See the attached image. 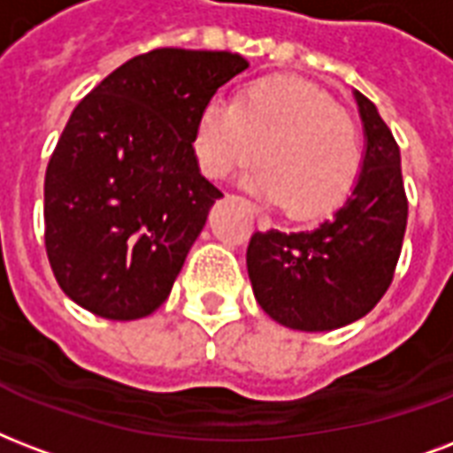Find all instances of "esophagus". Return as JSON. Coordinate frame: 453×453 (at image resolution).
<instances>
[{
    "label": "esophagus",
    "mask_w": 453,
    "mask_h": 453,
    "mask_svg": "<svg viewBox=\"0 0 453 453\" xmlns=\"http://www.w3.org/2000/svg\"><path fill=\"white\" fill-rule=\"evenodd\" d=\"M255 215H257V222H259V226H269V219H266V217L262 215V212H259L257 208H255Z\"/></svg>",
    "instance_id": "1"
}]
</instances>
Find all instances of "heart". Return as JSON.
<instances>
[{
	"label": "heart",
	"mask_w": 453,
	"mask_h": 453,
	"mask_svg": "<svg viewBox=\"0 0 453 453\" xmlns=\"http://www.w3.org/2000/svg\"><path fill=\"white\" fill-rule=\"evenodd\" d=\"M245 187L272 203H286L297 219L338 208L361 170V136L354 120L314 84L266 77L250 84L236 104L208 101L198 113L194 150L212 179L255 160Z\"/></svg>",
	"instance_id": "heart-1"
}]
</instances>
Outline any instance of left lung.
I'll use <instances>...</instances> for the list:
<instances>
[{
    "label": "left lung",
    "instance_id": "8db88e82",
    "mask_svg": "<svg viewBox=\"0 0 453 453\" xmlns=\"http://www.w3.org/2000/svg\"><path fill=\"white\" fill-rule=\"evenodd\" d=\"M354 99L366 149L345 203L314 229L257 231L248 245L255 300L286 328L352 324L376 307L395 276L409 215L402 157L378 108L361 92Z\"/></svg>",
    "mask_w": 453,
    "mask_h": 453
}]
</instances>
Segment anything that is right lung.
<instances>
[{"label":"right lung","mask_w":453,"mask_h":453,"mask_svg":"<svg viewBox=\"0 0 453 453\" xmlns=\"http://www.w3.org/2000/svg\"><path fill=\"white\" fill-rule=\"evenodd\" d=\"M245 68L231 51L156 49L77 104L44 177L49 265L73 303L132 321L167 300L222 198L196 160V120Z\"/></svg>","instance_id":"add662e5"}]
</instances>
